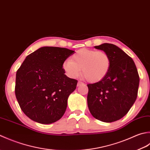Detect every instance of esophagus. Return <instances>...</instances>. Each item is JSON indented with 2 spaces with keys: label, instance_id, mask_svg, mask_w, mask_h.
Returning <instances> with one entry per match:
<instances>
[{
  "label": "esophagus",
  "instance_id": "esophagus-1",
  "mask_svg": "<svg viewBox=\"0 0 150 150\" xmlns=\"http://www.w3.org/2000/svg\"><path fill=\"white\" fill-rule=\"evenodd\" d=\"M83 82H81V81H78V86H79V85H83Z\"/></svg>",
  "mask_w": 150,
  "mask_h": 150
}]
</instances>
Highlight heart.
I'll use <instances>...</instances> for the list:
<instances>
[{
  "label": "heart",
  "instance_id": "obj_1",
  "mask_svg": "<svg viewBox=\"0 0 150 150\" xmlns=\"http://www.w3.org/2000/svg\"><path fill=\"white\" fill-rule=\"evenodd\" d=\"M111 66V57L105 52L82 48L76 51L63 63L65 74L71 78H76L81 72L91 83L98 82L108 74Z\"/></svg>",
  "mask_w": 150,
  "mask_h": 150
}]
</instances>
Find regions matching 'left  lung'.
I'll use <instances>...</instances> for the list:
<instances>
[{
    "mask_svg": "<svg viewBox=\"0 0 150 150\" xmlns=\"http://www.w3.org/2000/svg\"><path fill=\"white\" fill-rule=\"evenodd\" d=\"M108 54L111 66L102 80L87 85V105L91 115L100 121L112 122L126 115L138 94L139 76L132 58L117 46H95Z\"/></svg>",
    "mask_w": 150,
    "mask_h": 150,
    "instance_id": "1",
    "label": "left lung"
}]
</instances>
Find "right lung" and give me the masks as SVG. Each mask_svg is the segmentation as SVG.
Segmentation results:
<instances>
[{
	"instance_id": "1",
	"label": "right lung",
	"mask_w": 150,
	"mask_h": 150,
	"mask_svg": "<svg viewBox=\"0 0 150 150\" xmlns=\"http://www.w3.org/2000/svg\"><path fill=\"white\" fill-rule=\"evenodd\" d=\"M74 53L65 48L42 47L29 54L17 70L15 96L31 120L48 124L63 117L78 81L67 77L62 65Z\"/></svg>"
}]
</instances>
